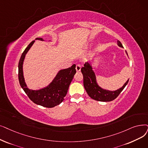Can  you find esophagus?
<instances>
[{
    "label": "esophagus",
    "mask_w": 148,
    "mask_h": 148,
    "mask_svg": "<svg viewBox=\"0 0 148 148\" xmlns=\"http://www.w3.org/2000/svg\"><path fill=\"white\" fill-rule=\"evenodd\" d=\"M81 67H82L81 64H77V65H76V67H75L77 71H80V69H81Z\"/></svg>",
    "instance_id": "1"
}]
</instances>
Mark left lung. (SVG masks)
<instances>
[{"label":"left lung","instance_id":"8db88e82","mask_svg":"<svg viewBox=\"0 0 148 148\" xmlns=\"http://www.w3.org/2000/svg\"><path fill=\"white\" fill-rule=\"evenodd\" d=\"M117 43L119 47H123L119 40L117 41ZM81 71L83 76V85L86 92L91 99L100 101H110L116 99L129 82L127 80L123 86L116 91H108L101 88L97 85L92 68L88 62L84 64Z\"/></svg>","mask_w":148,"mask_h":148}]
</instances>
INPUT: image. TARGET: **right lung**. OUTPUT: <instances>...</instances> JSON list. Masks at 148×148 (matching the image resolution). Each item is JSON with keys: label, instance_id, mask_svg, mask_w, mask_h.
<instances>
[{"label": "right lung", "instance_id": "1", "mask_svg": "<svg viewBox=\"0 0 148 148\" xmlns=\"http://www.w3.org/2000/svg\"><path fill=\"white\" fill-rule=\"evenodd\" d=\"M36 40H43L42 38H36ZM34 41H32L28 45L19 60L18 65V81L25 92L34 103L46 108H53L61 103L66 95L70 83L76 73L75 65L74 64L71 67L60 70L55 79L47 87L37 91L28 89L25 82L22 66L25 55L33 45Z\"/></svg>", "mask_w": 148, "mask_h": 148}]
</instances>
